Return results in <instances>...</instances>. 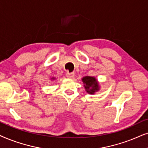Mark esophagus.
<instances>
[{
	"label": "esophagus",
	"mask_w": 148,
	"mask_h": 148,
	"mask_svg": "<svg viewBox=\"0 0 148 148\" xmlns=\"http://www.w3.org/2000/svg\"><path fill=\"white\" fill-rule=\"evenodd\" d=\"M66 76L69 78H73L74 77V72H70V73L68 72L66 74Z\"/></svg>",
	"instance_id": "34e87169"
}]
</instances>
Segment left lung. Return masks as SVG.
Segmentation results:
<instances>
[{
  "label": "left lung",
  "instance_id": "8db88e82",
  "mask_svg": "<svg viewBox=\"0 0 148 148\" xmlns=\"http://www.w3.org/2000/svg\"><path fill=\"white\" fill-rule=\"evenodd\" d=\"M82 80L86 92L89 94H93L95 92L99 90L98 82L94 77L85 76Z\"/></svg>",
  "mask_w": 148,
  "mask_h": 148
}]
</instances>
